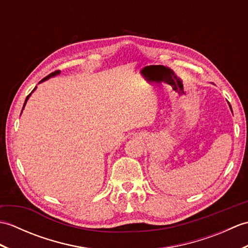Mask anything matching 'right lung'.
I'll list each match as a JSON object with an SVG mask.
<instances>
[{"label": "right lung", "instance_id": "add662e5", "mask_svg": "<svg viewBox=\"0 0 248 248\" xmlns=\"http://www.w3.org/2000/svg\"><path fill=\"white\" fill-rule=\"evenodd\" d=\"M59 73H60V70H56V71H54V72H52V73H50L49 76H46V78H44L43 80H41L40 82H44V81H46V80H48L49 78H51V77H54V76H56V75H59ZM35 88H36V87H35ZM35 88H34V89H35ZM30 94H31V93H30ZM30 94H29V96L26 97V99H25V102H24V104H23V108H24V105H25L26 101H28V99H29V97H30Z\"/></svg>", "mask_w": 248, "mask_h": 248}]
</instances>
